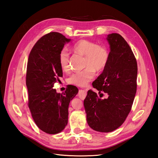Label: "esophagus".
Instances as JSON below:
<instances>
[{
	"mask_svg": "<svg viewBox=\"0 0 158 158\" xmlns=\"http://www.w3.org/2000/svg\"><path fill=\"white\" fill-rule=\"evenodd\" d=\"M86 90L85 89H80L79 92H78V97L80 98L81 99H85V98L86 96Z\"/></svg>",
	"mask_w": 158,
	"mask_h": 158,
	"instance_id": "34e87169",
	"label": "esophagus"
}]
</instances>
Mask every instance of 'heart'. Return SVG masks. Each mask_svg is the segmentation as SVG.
<instances>
[{"mask_svg":"<svg viewBox=\"0 0 158 158\" xmlns=\"http://www.w3.org/2000/svg\"><path fill=\"white\" fill-rule=\"evenodd\" d=\"M73 51L85 55L84 66L86 67L81 71L71 74L68 82L76 86H85L95 74L96 71L103 69L107 64L109 52L106 47L98 45L94 42L80 40L73 45ZM59 64L65 72L69 69V52L67 48H62L59 54Z\"/></svg>","mask_w":158,"mask_h":158,"instance_id":"1","label":"heart"}]
</instances>
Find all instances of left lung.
Returning a JSON list of instances; mask_svg holds the SVG:
<instances>
[{"label": "left lung", "mask_w": 158, "mask_h": 158, "mask_svg": "<svg viewBox=\"0 0 158 158\" xmlns=\"http://www.w3.org/2000/svg\"><path fill=\"white\" fill-rule=\"evenodd\" d=\"M106 39L109 60L93 86L108 97L102 99L89 90L84 100L87 123L101 132L114 131L124 123L134 101L137 78V63L127 42L116 33L108 34Z\"/></svg>", "instance_id": "1"}]
</instances>
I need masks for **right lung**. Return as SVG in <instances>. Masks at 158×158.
Returning a JSON list of instances; mask_svg holds the SVG:
<instances>
[{
  "instance_id": "1",
  "label": "right lung",
  "mask_w": 158,
  "mask_h": 158,
  "mask_svg": "<svg viewBox=\"0 0 158 158\" xmlns=\"http://www.w3.org/2000/svg\"><path fill=\"white\" fill-rule=\"evenodd\" d=\"M70 40L58 32L44 35L34 44L27 61L28 106L37 127L47 134H57L67 126L69 104L78 93L74 86L68 87L64 94L52 89L63 76L59 52Z\"/></svg>"
}]
</instances>
